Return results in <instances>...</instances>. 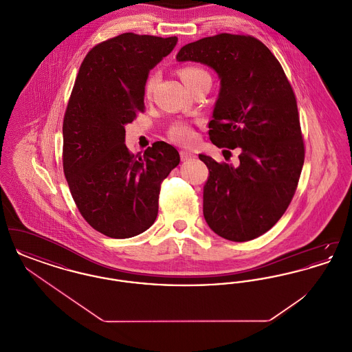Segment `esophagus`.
I'll use <instances>...</instances> for the list:
<instances>
[{
	"label": "esophagus",
	"mask_w": 352,
	"mask_h": 352,
	"mask_svg": "<svg viewBox=\"0 0 352 352\" xmlns=\"http://www.w3.org/2000/svg\"><path fill=\"white\" fill-rule=\"evenodd\" d=\"M195 155L191 153V151H181V160L182 161H190V160H194Z\"/></svg>",
	"instance_id": "1"
}]
</instances>
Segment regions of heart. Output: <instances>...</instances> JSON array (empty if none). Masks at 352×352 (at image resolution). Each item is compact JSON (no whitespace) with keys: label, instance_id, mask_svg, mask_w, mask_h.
Here are the masks:
<instances>
[{"label":"heart","instance_id":"1","mask_svg":"<svg viewBox=\"0 0 352 352\" xmlns=\"http://www.w3.org/2000/svg\"><path fill=\"white\" fill-rule=\"evenodd\" d=\"M181 76L188 88L195 84L201 83V82L211 83L210 74L204 68L198 67V66H186L181 69ZM155 83H157V74H151L145 84L146 96H149L153 92ZM168 135L173 141L182 144V145H190L195 141V132H194L192 126L184 121L174 122L168 129Z\"/></svg>","mask_w":352,"mask_h":352}]
</instances>
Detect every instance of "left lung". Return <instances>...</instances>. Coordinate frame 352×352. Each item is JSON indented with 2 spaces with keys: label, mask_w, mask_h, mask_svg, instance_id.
<instances>
[{
  "label": "left lung",
  "mask_w": 352,
  "mask_h": 352,
  "mask_svg": "<svg viewBox=\"0 0 352 352\" xmlns=\"http://www.w3.org/2000/svg\"><path fill=\"white\" fill-rule=\"evenodd\" d=\"M178 62L215 69L220 92L208 124L218 148H240V165L199 160L210 175L203 215L210 228L231 241H248L284 215L301 175L305 145L296 95L268 47L251 35L218 34L184 46Z\"/></svg>",
  "instance_id": "obj_1"
}]
</instances>
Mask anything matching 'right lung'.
Here are the masks:
<instances>
[{"label": "right lung", "mask_w": 352, "mask_h": 352, "mask_svg": "<svg viewBox=\"0 0 352 352\" xmlns=\"http://www.w3.org/2000/svg\"><path fill=\"white\" fill-rule=\"evenodd\" d=\"M177 42L120 34L91 49L79 68L63 120V170L82 217L108 237L128 239L151 227L161 184L181 161L164 141L144 155L124 144L125 125L145 109L149 71Z\"/></svg>", "instance_id": "1"}]
</instances>
